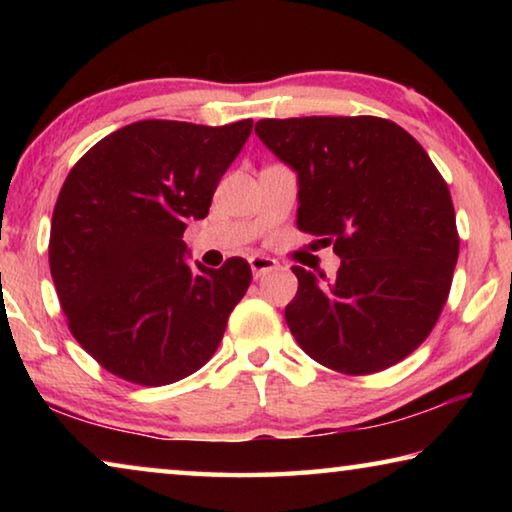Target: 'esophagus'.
I'll return each instance as SVG.
<instances>
[{"mask_svg": "<svg viewBox=\"0 0 512 512\" xmlns=\"http://www.w3.org/2000/svg\"><path fill=\"white\" fill-rule=\"evenodd\" d=\"M248 262H250V271H253L255 277H264L266 273H271L277 266H280L277 264V259L266 257V255H253Z\"/></svg>", "mask_w": 512, "mask_h": 512, "instance_id": "obj_1", "label": "esophagus"}]
</instances>
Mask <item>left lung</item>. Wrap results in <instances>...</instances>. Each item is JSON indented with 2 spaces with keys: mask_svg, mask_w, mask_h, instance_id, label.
Here are the masks:
<instances>
[{
  "mask_svg": "<svg viewBox=\"0 0 512 512\" xmlns=\"http://www.w3.org/2000/svg\"><path fill=\"white\" fill-rule=\"evenodd\" d=\"M255 133L298 171V230L341 257L334 280L293 266L291 334L341 375L400 363L431 334L452 289L461 239L445 178L391 119H262Z\"/></svg>",
  "mask_w": 512,
  "mask_h": 512,
  "instance_id": "left-lung-1",
  "label": "left lung"
}]
</instances>
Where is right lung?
I'll use <instances>...</instances> for the list:
<instances>
[{
  "label": "right lung",
  "instance_id": "1",
  "mask_svg": "<svg viewBox=\"0 0 512 512\" xmlns=\"http://www.w3.org/2000/svg\"><path fill=\"white\" fill-rule=\"evenodd\" d=\"M253 119L228 126L144 119L74 164L51 216L49 268L67 327L112 375L167 386L203 368L253 273L183 255L189 221L205 219L216 185Z\"/></svg>",
  "mask_w": 512,
  "mask_h": 512
}]
</instances>
